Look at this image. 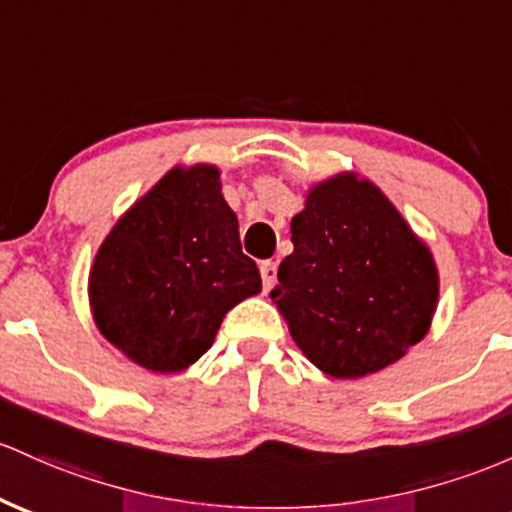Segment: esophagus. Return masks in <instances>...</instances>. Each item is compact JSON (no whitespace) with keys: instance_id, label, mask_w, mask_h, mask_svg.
Returning <instances> with one entry per match:
<instances>
[{"instance_id":"obj_1","label":"esophagus","mask_w":512,"mask_h":512,"mask_svg":"<svg viewBox=\"0 0 512 512\" xmlns=\"http://www.w3.org/2000/svg\"><path fill=\"white\" fill-rule=\"evenodd\" d=\"M260 274H262V286H265V291H269L274 284H277V262H269V260L262 262Z\"/></svg>"}]
</instances>
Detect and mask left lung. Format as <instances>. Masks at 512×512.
<instances>
[{"mask_svg":"<svg viewBox=\"0 0 512 512\" xmlns=\"http://www.w3.org/2000/svg\"><path fill=\"white\" fill-rule=\"evenodd\" d=\"M291 243L269 296L320 372L374 374L428 335L435 260L372 182L342 172L316 184L291 218Z\"/></svg>","mask_w":512,"mask_h":512,"instance_id":"8db88e82","label":"left lung"}]
</instances>
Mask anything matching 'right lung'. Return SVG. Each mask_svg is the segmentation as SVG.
<instances>
[{"mask_svg": "<svg viewBox=\"0 0 512 512\" xmlns=\"http://www.w3.org/2000/svg\"><path fill=\"white\" fill-rule=\"evenodd\" d=\"M260 289L213 165L167 172L111 228L89 272L101 335L157 374L194 364L230 308Z\"/></svg>", "mask_w": 512, "mask_h": 512, "instance_id": "add662e5", "label": "right lung"}]
</instances>
